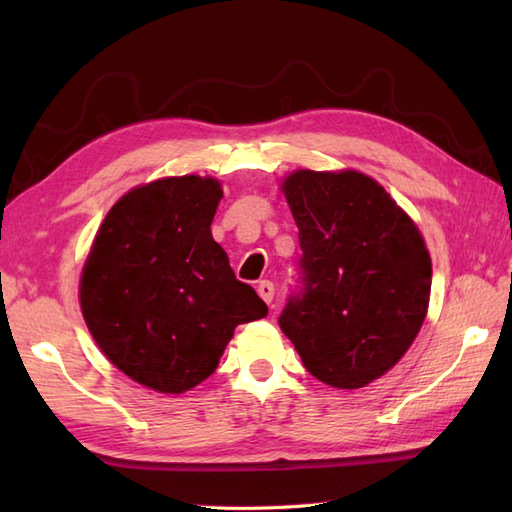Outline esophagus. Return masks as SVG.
Masks as SVG:
<instances>
[{"instance_id": "obj_1", "label": "esophagus", "mask_w": 512, "mask_h": 512, "mask_svg": "<svg viewBox=\"0 0 512 512\" xmlns=\"http://www.w3.org/2000/svg\"><path fill=\"white\" fill-rule=\"evenodd\" d=\"M257 292H259V297H262L266 303H273V297H275L273 281H268V279L259 281V284H257Z\"/></svg>"}]
</instances>
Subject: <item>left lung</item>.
<instances>
[{"instance_id": "1", "label": "left lung", "mask_w": 512, "mask_h": 512, "mask_svg": "<svg viewBox=\"0 0 512 512\" xmlns=\"http://www.w3.org/2000/svg\"><path fill=\"white\" fill-rule=\"evenodd\" d=\"M299 228L301 290L279 328L321 383L387 374L427 317L431 257L411 217L361 171L299 169L281 184Z\"/></svg>"}]
</instances>
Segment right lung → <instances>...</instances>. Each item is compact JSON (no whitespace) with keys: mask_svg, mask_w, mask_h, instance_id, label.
<instances>
[{"mask_svg":"<svg viewBox=\"0 0 512 512\" xmlns=\"http://www.w3.org/2000/svg\"><path fill=\"white\" fill-rule=\"evenodd\" d=\"M220 200L213 178L136 187L105 215L85 259L79 297L96 345L160 394L200 385L237 325L268 314L211 235Z\"/></svg>","mask_w":512,"mask_h":512,"instance_id":"1","label":"right lung"}]
</instances>
